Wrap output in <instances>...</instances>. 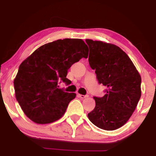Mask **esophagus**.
Masks as SVG:
<instances>
[{
  "instance_id": "obj_1",
  "label": "esophagus",
  "mask_w": 156,
  "mask_h": 156,
  "mask_svg": "<svg viewBox=\"0 0 156 156\" xmlns=\"http://www.w3.org/2000/svg\"><path fill=\"white\" fill-rule=\"evenodd\" d=\"M78 96L80 98H81V99H83V98H86L87 97V95H83V94H78Z\"/></svg>"
}]
</instances>
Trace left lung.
Returning a JSON list of instances; mask_svg holds the SVG:
<instances>
[{"label": "left lung", "instance_id": "8db88e82", "mask_svg": "<svg viewBox=\"0 0 156 156\" xmlns=\"http://www.w3.org/2000/svg\"><path fill=\"white\" fill-rule=\"evenodd\" d=\"M89 63L98 83L106 87L105 95L94 97L95 107L88 117L97 127L114 130L127 122L141 98V79L134 64L121 48L101 41L86 39Z\"/></svg>", "mask_w": 156, "mask_h": 156}]
</instances>
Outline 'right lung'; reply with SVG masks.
I'll list each match as a JSON object with an SVG mask.
<instances>
[{"mask_svg":"<svg viewBox=\"0 0 156 156\" xmlns=\"http://www.w3.org/2000/svg\"><path fill=\"white\" fill-rule=\"evenodd\" d=\"M88 47L82 39H64L39 47L20 65L14 80L16 99L25 114L37 124L60 119L75 93L58 88L67 70L82 58L88 57Z\"/></svg>","mask_w":156,"mask_h":156,"instance_id":"add662e5","label":"right lung"}]
</instances>
